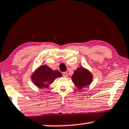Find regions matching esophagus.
I'll return each mask as SVG.
<instances>
[{"mask_svg":"<svg viewBox=\"0 0 129 129\" xmlns=\"http://www.w3.org/2000/svg\"><path fill=\"white\" fill-rule=\"evenodd\" d=\"M62 75H63V77H67V76H68V73H67V72H64V73H63Z\"/></svg>","mask_w":129,"mask_h":129,"instance_id":"34e87169","label":"esophagus"}]
</instances>
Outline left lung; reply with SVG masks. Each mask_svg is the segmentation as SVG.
Returning a JSON list of instances; mask_svg holds the SVG:
<instances>
[{
    "label": "left lung",
    "instance_id": "left-lung-1",
    "mask_svg": "<svg viewBox=\"0 0 129 129\" xmlns=\"http://www.w3.org/2000/svg\"><path fill=\"white\" fill-rule=\"evenodd\" d=\"M72 81L78 89L90 85L92 80V75L90 72L82 67L77 68L72 76Z\"/></svg>",
    "mask_w": 129,
    "mask_h": 129
}]
</instances>
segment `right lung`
<instances>
[{"label":"right lung","instance_id":"add662e5","mask_svg":"<svg viewBox=\"0 0 129 129\" xmlns=\"http://www.w3.org/2000/svg\"><path fill=\"white\" fill-rule=\"evenodd\" d=\"M61 77V73L58 70H52L47 66H42L32 74V80L39 88H48L56 78Z\"/></svg>","mask_w":129,"mask_h":129}]
</instances>
